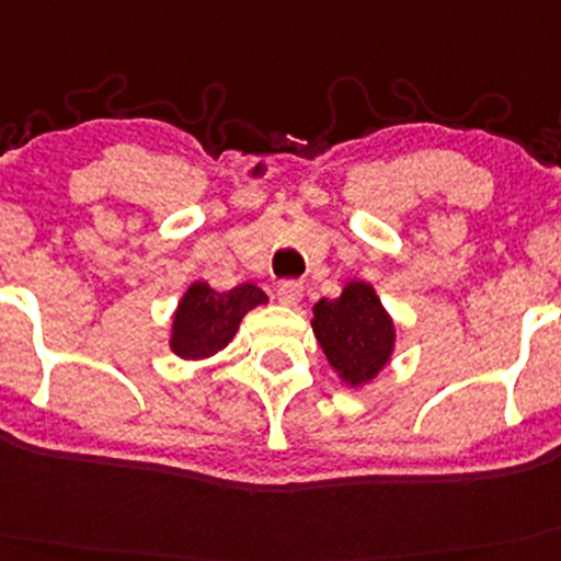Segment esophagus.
Returning a JSON list of instances; mask_svg holds the SVG:
<instances>
[{
  "instance_id": "1",
  "label": "esophagus",
  "mask_w": 561,
  "mask_h": 561,
  "mask_svg": "<svg viewBox=\"0 0 561 561\" xmlns=\"http://www.w3.org/2000/svg\"><path fill=\"white\" fill-rule=\"evenodd\" d=\"M302 282H282L279 287H276V298H279L282 306H298L302 300Z\"/></svg>"
}]
</instances>
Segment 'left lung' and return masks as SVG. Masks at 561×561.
Returning a JSON list of instances; mask_svg holds the SVG:
<instances>
[{
  "label": "left lung",
  "instance_id": "obj_1",
  "mask_svg": "<svg viewBox=\"0 0 561 561\" xmlns=\"http://www.w3.org/2000/svg\"><path fill=\"white\" fill-rule=\"evenodd\" d=\"M313 334L347 387L374 381L394 353V321L368 282H347L336 300L313 306Z\"/></svg>",
  "mask_w": 561,
  "mask_h": 561
}]
</instances>
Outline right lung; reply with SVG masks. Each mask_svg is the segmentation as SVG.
Here are the masks:
<instances>
[{"label": "right lung", "mask_w": 561, "mask_h": 561, "mask_svg": "<svg viewBox=\"0 0 561 561\" xmlns=\"http://www.w3.org/2000/svg\"><path fill=\"white\" fill-rule=\"evenodd\" d=\"M266 300V293L251 282L229 293H216L206 282H193L174 310L172 353L182 360H204L216 355L229 345L242 316Z\"/></svg>", "instance_id": "add662e5"}]
</instances>
